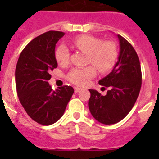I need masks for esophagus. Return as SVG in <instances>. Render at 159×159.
Returning <instances> with one entry per match:
<instances>
[{
  "label": "esophagus",
  "instance_id": "esophagus-1",
  "mask_svg": "<svg viewBox=\"0 0 159 159\" xmlns=\"http://www.w3.org/2000/svg\"><path fill=\"white\" fill-rule=\"evenodd\" d=\"M74 89H75V92H79L81 90V88H78V87H75V88H74Z\"/></svg>",
  "mask_w": 159,
  "mask_h": 159
}]
</instances>
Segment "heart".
I'll return each mask as SVG.
<instances>
[{
    "instance_id": "1",
    "label": "heart",
    "mask_w": 159,
    "mask_h": 159,
    "mask_svg": "<svg viewBox=\"0 0 159 159\" xmlns=\"http://www.w3.org/2000/svg\"><path fill=\"white\" fill-rule=\"evenodd\" d=\"M72 45L88 54V63L95 66L100 73L109 72L116 65L118 58L117 47L113 42H103L90 35H81L72 41ZM70 53L66 46L60 45L56 51V59L60 65L69 63ZM95 75L93 66L73 68L67 75V80L78 86H85Z\"/></svg>"
}]
</instances>
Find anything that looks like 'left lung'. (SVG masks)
<instances>
[{
  "mask_svg": "<svg viewBox=\"0 0 159 159\" xmlns=\"http://www.w3.org/2000/svg\"><path fill=\"white\" fill-rule=\"evenodd\" d=\"M117 36L120 47L118 62L111 72L99 81L103 88H109L107 95L89 89L91 114L97 121L106 125L119 123L127 116L137 100L142 85L141 66L135 50L125 38Z\"/></svg>",
  "mask_w": 159,
  "mask_h": 159,
  "instance_id": "obj_1",
  "label": "left lung"
}]
</instances>
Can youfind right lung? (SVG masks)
Returning a JSON list of instances; mask_svg holds the SVG:
<instances>
[{
	"instance_id": "1",
	"label": "right lung",
	"mask_w": 159,
	"mask_h": 159,
	"mask_svg": "<svg viewBox=\"0 0 159 159\" xmlns=\"http://www.w3.org/2000/svg\"><path fill=\"white\" fill-rule=\"evenodd\" d=\"M64 32L48 31L34 38L23 49L15 71L19 100L36 123L48 126L64 115L74 89L71 86L52 89L48 80L51 71L57 67L56 44Z\"/></svg>"
}]
</instances>
